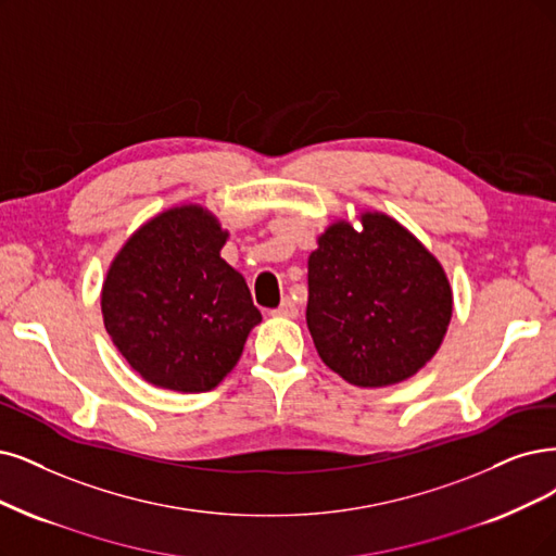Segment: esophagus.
Here are the masks:
<instances>
[{"mask_svg": "<svg viewBox=\"0 0 556 556\" xmlns=\"http://www.w3.org/2000/svg\"><path fill=\"white\" fill-rule=\"evenodd\" d=\"M273 314H275V316H281V318H295V316H298V306H295L293 300L286 298Z\"/></svg>", "mask_w": 556, "mask_h": 556, "instance_id": "esophagus-1", "label": "esophagus"}]
</instances>
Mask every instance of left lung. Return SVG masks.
Instances as JSON below:
<instances>
[{
	"mask_svg": "<svg viewBox=\"0 0 556 556\" xmlns=\"http://www.w3.org/2000/svg\"><path fill=\"white\" fill-rule=\"evenodd\" d=\"M332 224L309 256L306 325L320 359L357 387L407 380L438 353L451 286L438 258L394 219Z\"/></svg>",
	"mask_w": 556,
	"mask_h": 556,
	"instance_id": "obj_1",
	"label": "left lung"
}]
</instances>
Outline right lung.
<instances>
[{
    "instance_id": "1",
    "label": "right lung",
    "mask_w": 556,
    "mask_h": 556,
    "mask_svg": "<svg viewBox=\"0 0 556 556\" xmlns=\"http://www.w3.org/2000/svg\"><path fill=\"white\" fill-rule=\"evenodd\" d=\"M224 242L211 213L182 205L143 224L116 254L102 286V320L147 382L208 392L261 323L242 275L219 256Z\"/></svg>"
}]
</instances>
